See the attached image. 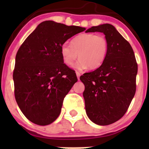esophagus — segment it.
Instances as JSON below:
<instances>
[{
	"instance_id": "obj_1",
	"label": "esophagus",
	"mask_w": 149,
	"mask_h": 149,
	"mask_svg": "<svg viewBox=\"0 0 149 149\" xmlns=\"http://www.w3.org/2000/svg\"><path fill=\"white\" fill-rule=\"evenodd\" d=\"M76 73L77 78H78V79L79 80V79H80V73L79 72H78V71H76Z\"/></svg>"
}]
</instances>
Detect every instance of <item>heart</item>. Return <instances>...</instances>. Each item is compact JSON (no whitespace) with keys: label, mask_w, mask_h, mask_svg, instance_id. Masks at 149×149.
Listing matches in <instances>:
<instances>
[{"label":"heart","mask_w":149,"mask_h":149,"mask_svg":"<svg viewBox=\"0 0 149 149\" xmlns=\"http://www.w3.org/2000/svg\"><path fill=\"white\" fill-rule=\"evenodd\" d=\"M109 44L107 39L102 35L87 33L77 36L71 40V45L65 42L60 47L63 61L71 66L78 57L76 69L82 70L88 66L95 69L103 64L107 55Z\"/></svg>","instance_id":"heart-1"}]
</instances>
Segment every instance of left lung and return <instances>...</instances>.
I'll return each mask as SVG.
<instances>
[{
  "mask_svg": "<svg viewBox=\"0 0 149 149\" xmlns=\"http://www.w3.org/2000/svg\"><path fill=\"white\" fill-rule=\"evenodd\" d=\"M85 32L103 33L109 44L103 64L80 77L87 116L94 123L108 125L125 115L134 96L137 64L130 44L113 25L92 26Z\"/></svg>",
  "mask_w": 149,
  "mask_h": 149,
  "instance_id": "obj_1",
  "label": "left lung"
}]
</instances>
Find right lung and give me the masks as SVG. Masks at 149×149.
I'll return each instance as SVG.
<instances>
[{
    "label": "right lung",
    "instance_id": "obj_1",
    "mask_svg": "<svg viewBox=\"0 0 149 149\" xmlns=\"http://www.w3.org/2000/svg\"><path fill=\"white\" fill-rule=\"evenodd\" d=\"M85 30L45 21L20 46L13 72L15 97L20 110L31 122L47 125L60 114L65 96L78 81L75 71L64 64L60 47Z\"/></svg>",
    "mask_w": 149,
    "mask_h": 149
}]
</instances>
